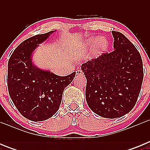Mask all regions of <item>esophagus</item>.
Listing matches in <instances>:
<instances>
[{
    "label": "esophagus",
    "mask_w": 150,
    "mask_h": 150,
    "mask_svg": "<svg viewBox=\"0 0 150 150\" xmlns=\"http://www.w3.org/2000/svg\"><path fill=\"white\" fill-rule=\"evenodd\" d=\"M76 75H82V74H83V71H80V70H77V71H76Z\"/></svg>",
    "instance_id": "1"
}]
</instances>
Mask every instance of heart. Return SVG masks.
<instances>
[{"mask_svg":"<svg viewBox=\"0 0 150 150\" xmlns=\"http://www.w3.org/2000/svg\"><path fill=\"white\" fill-rule=\"evenodd\" d=\"M92 46V54L95 56L101 55L108 48V41L104 37H99L96 39H88L86 42V46Z\"/></svg>","mask_w":150,"mask_h":150,"instance_id":"heart-1","label":"heart"}]
</instances>
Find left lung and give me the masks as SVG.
Here are the masks:
<instances>
[{
	"instance_id": "1",
	"label": "left lung",
	"mask_w": 150,
	"mask_h": 150,
	"mask_svg": "<svg viewBox=\"0 0 150 150\" xmlns=\"http://www.w3.org/2000/svg\"><path fill=\"white\" fill-rule=\"evenodd\" d=\"M112 34L114 50L81 66L87 79V104L95 113L107 119L122 117L133 109L144 79L138 50L122 33Z\"/></svg>"
}]
</instances>
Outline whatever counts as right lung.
<instances>
[{
  "mask_svg": "<svg viewBox=\"0 0 150 150\" xmlns=\"http://www.w3.org/2000/svg\"><path fill=\"white\" fill-rule=\"evenodd\" d=\"M55 30L37 34L16 47L8 62L7 86L10 98L21 114L33 122L44 121L59 110L64 89L76 72L64 76L43 70L33 63L32 55Z\"/></svg>",
  "mask_w": 150,
  "mask_h": 150,
  "instance_id": "obj_1",
  "label": "right lung"
}]
</instances>
